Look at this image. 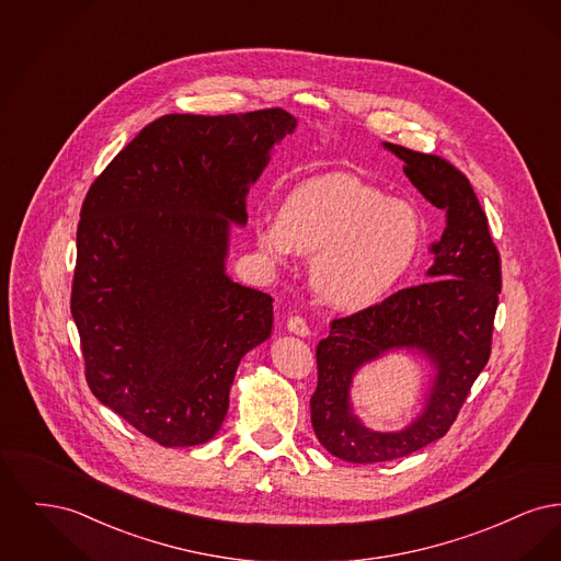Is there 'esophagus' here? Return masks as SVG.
<instances>
[{
	"label": "esophagus",
	"instance_id": "1",
	"mask_svg": "<svg viewBox=\"0 0 561 561\" xmlns=\"http://www.w3.org/2000/svg\"><path fill=\"white\" fill-rule=\"evenodd\" d=\"M286 328H288V332H293L296 336H302V339H307V336L311 334V330H309L307 321L302 320V318H298V316L288 318V321H286Z\"/></svg>",
	"mask_w": 561,
	"mask_h": 561
}]
</instances>
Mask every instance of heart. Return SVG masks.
Returning <instances> with one entry per match:
<instances>
[{"label":"heart","mask_w":561,"mask_h":561,"mask_svg":"<svg viewBox=\"0 0 561 561\" xmlns=\"http://www.w3.org/2000/svg\"><path fill=\"white\" fill-rule=\"evenodd\" d=\"M259 250L273 263L313 254L309 284L334 311L359 313L405 277L423 245V218L353 174H325L290 188L277 216L254 220Z\"/></svg>","instance_id":"1"}]
</instances>
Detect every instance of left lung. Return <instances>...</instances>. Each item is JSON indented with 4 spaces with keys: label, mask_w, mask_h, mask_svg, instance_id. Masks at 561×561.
I'll use <instances>...</instances> for the list:
<instances>
[{
    "label": "left lung",
    "mask_w": 561,
    "mask_h": 561,
    "mask_svg": "<svg viewBox=\"0 0 561 561\" xmlns=\"http://www.w3.org/2000/svg\"><path fill=\"white\" fill-rule=\"evenodd\" d=\"M410 183L446 214L433 243L427 282L380 305L332 321L318 345L311 425L321 446L347 462H387L444 437L490 357L501 294V259L471 183L442 158L382 142ZM405 350L430 366L422 410L401 430L366 428L352 405V380L364 366Z\"/></svg>",
    "instance_id": "left-lung-1"
}]
</instances>
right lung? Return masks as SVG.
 I'll use <instances>...</instances> for the list:
<instances>
[{"label":"right lung","instance_id":"right-lung-1","mask_svg":"<svg viewBox=\"0 0 561 561\" xmlns=\"http://www.w3.org/2000/svg\"><path fill=\"white\" fill-rule=\"evenodd\" d=\"M284 108L163 115L94 181L81 206L71 313L92 393L163 448L210 442L241 357L265 343L273 298L227 273L231 225Z\"/></svg>","mask_w":561,"mask_h":561}]
</instances>
